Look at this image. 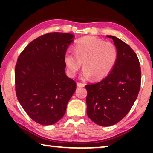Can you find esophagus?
I'll use <instances>...</instances> for the list:
<instances>
[{"label": "esophagus", "mask_w": 153, "mask_h": 153, "mask_svg": "<svg viewBox=\"0 0 153 153\" xmlns=\"http://www.w3.org/2000/svg\"><path fill=\"white\" fill-rule=\"evenodd\" d=\"M76 85H77V87H84L85 86V84H83V83H79V82H77V83H76Z\"/></svg>", "instance_id": "esophagus-1"}]
</instances>
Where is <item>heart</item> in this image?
I'll use <instances>...</instances> for the list:
<instances>
[{"label": "heart", "instance_id": "obj_1", "mask_svg": "<svg viewBox=\"0 0 153 153\" xmlns=\"http://www.w3.org/2000/svg\"><path fill=\"white\" fill-rule=\"evenodd\" d=\"M118 59V50L114 44L95 36L78 39L74 45V52L64 56L67 73L71 77L76 75L83 62L81 77L92 76L95 80L105 78L111 72Z\"/></svg>", "mask_w": 153, "mask_h": 153}]
</instances>
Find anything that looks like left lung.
<instances>
[{
  "label": "left lung",
  "instance_id": "obj_1",
  "mask_svg": "<svg viewBox=\"0 0 153 153\" xmlns=\"http://www.w3.org/2000/svg\"><path fill=\"white\" fill-rule=\"evenodd\" d=\"M111 38L118 59L111 72L95 83L85 85L87 115L100 126L116 124L128 114L137 100L141 79V67L135 52L116 37Z\"/></svg>",
  "mask_w": 153,
  "mask_h": 153
}]
</instances>
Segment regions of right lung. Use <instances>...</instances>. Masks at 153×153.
Segmentation results:
<instances>
[{
  "mask_svg": "<svg viewBox=\"0 0 153 153\" xmlns=\"http://www.w3.org/2000/svg\"><path fill=\"white\" fill-rule=\"evenodd\" d=\"M74 37L70 33H47L31 42L18 58L16 97L29 117L40 125L60 120L76 89L75 81L65 74L64 63Z\"/></svg>",
  "mask_w": 153,
  "mask_h": 153,
  "instance_id": "obj_1",
  "label": "right lung"
}]
</instances>
